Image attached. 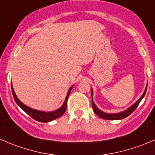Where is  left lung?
<instances>
[{"instance_id": "1", "label": "left lung", "mask_w": 155, "mask_h": 155, "mask_svg": "<svg viewBox=\"0 0 155 155\" xmlns=\"http://www.w3.org/2000/svg\"><path fill=\"white\" fill-rule=\"evenodd\" d=\"M91 97H92V94H93L92 88L91 89ZM146 91H147V86H146V87H145V90L144 93H143V94L142 95L141 97H140V99H139L138 101H137V102H136L135 104H134V105L131 106V107H130V108H128V109H127V110L124 111V112H119V113L109 114V113H106V112H102V111L100 110V109L96 107V105H95L94 103L93 100H92V107H93L94 112H95V114H96V115H97V116H99L100 118H103V119H106V120L123 119V118H126V117L129 116V115H130V114L132 113L133 112H134V110H135V109H137V107H138V105H139V104H140V101H141L142 100H143V98L144 97ZM92 98H93V97H92Z\"/></svg>"}]
</instances>
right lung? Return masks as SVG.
Returning <instances> with one entry per match:
<instances>
[{"mask_svg":"<svg viewBox=\"0 0 155 155\" xmlns=\"http://www.w3.org/2000/svg\"><path fill=\"white\" fill-rule=\"evenodd\" d=\"M73 87V85L70 88L69 90L68 95L66 97V99H65L64 103L63 106L59 108L58 109L55 111H53V112H42V111H38L36 110V109H31V108L28 107L27 106H25V104H23L17 98L16 95H15V92H14L13 87H12V95H13L14 100H15V103L19 106L20 108H21L22 110H24L28 115H30L32 118H34V120L37 121H40V122H48V121H51L52 120L56 119V118H60L61 116L64 115V113L65 112L67 109V104H68V97L69 94H70V91H71L72 88Z\"/></svg>","mask_w":155,"mask_h":155,"instance_id":"add662e5","label":"right lung"}]
</instances>
